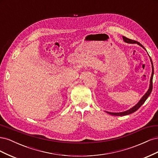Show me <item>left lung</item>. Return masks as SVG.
<instances>
[{
    "instance_id": "1",
    "label": "left lung",
    "mask_w": 158,
    "mask_h": 158,
    "mask_svg": "<svg viewBox=\"0 0 158 158\" xmlns=\"http://www.w3.org/2000/svg\"><path fill=\"white\" fill-rule=\"evenodd\" d=\"M123 40L125 41V42L127 43H128V44H137L138 45H140L141 47H142L143 48H144V49H146L144 47H143L139 42L138 41H136L135 40H132L131 39H128V38L125 37V36H123ZM150 60H151V63H152V76H151V78H150V88L149 89H148V92L144 94V96H143L142 98V99L140 100L139 102H138L135 106H134L132 108H131V109L128 110V111H124V112H121V113H111V112H107L106 111L107 113L110 114H112V115H114V116H124V115H127V114H131L134 112H135L136 111H137V110L139 109L142 105L144 103L146 100L147 99V98H148V96L150 95L152 91V88H153V82H152V80H153V76H154V66H153V63H152V60L150 58Z\"/></svg>"
}]
</instances>
